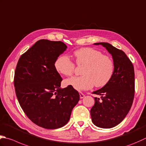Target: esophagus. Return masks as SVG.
Segmentation results:
<instances>
[{"instance_id": "34e87169", "label": "esophagus", "mask_w": 146, "mask_h": 146, "mask_svg": "<svg viewBox=\"0 0 146 146\" xmlns=\"http://www.w3.org/2000/svg\"><path fill=\"white\" fill-rule=\"evenodd\" d=\"M85 97V95L82 92H80V99H83Z\"/></svg>"}]
</instances>
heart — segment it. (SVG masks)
<instances>
[{"label":"heart","instance_id":"heart-1","mask_svg":"<svg viewBox=\"0 0 146 146\" xmlns=\"http://www.w3.org/2000/svg\"><path fill=\"white\" fill-rule=\"evenodd\" d=\"M74 56L78 64H85L80 76H74L66 80V86L76 90L92 88L94 85L101 87L110 81L114 73V62L110 56L104 55L101 51L91 47H84L75 51ZM58 72L70 76L75 71V64L67 55L59 56L54 62Z\"/></svg>","mask_w":146,"mask_h":146}]
</instances>
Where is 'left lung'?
Returning a JSON list of instances; mask_svg holds the SVG:
<instances>
[{"instance_id": "1", "label": "left lung", "mask_w": 146, "mask_h": 146, "mask_svg": "<svg viewBox=\"0 0 146 146\" xmlns=\"http://www.w3.org/2000/svg\"><path fill=\"white\" fill-rule=\"evenodd\" d=\"M94 44L101 45L106 48L112 56L115 69L110 81L93 92L101 98H94L95 104L90 110L91 118L96 126L111 128L123 120L132 107L135 92L134 68L123 51L109 43Z\"/></svg>"}]
</instances>
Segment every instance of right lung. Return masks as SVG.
Here are the masks:
<instances>
[{"label": "right lung", "instance_id": "1", "mask_svg": "<svg viewBox=\"0 0 146 146\" xmlns=\"http://www.w3.org/2000/svg\"><path fill=\"white\" fill-rule=\"evenodd\" d=\"M66 48L61 41L40 40L20 57L15 70L14 85L20 106L31 121L47 129L64 126L80 100L73 87L61 88L62 78L54 68Z\"/></svg>", "mask_w": 146, "mask_h": 146}]
</instances>
